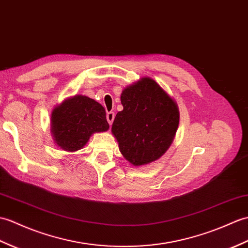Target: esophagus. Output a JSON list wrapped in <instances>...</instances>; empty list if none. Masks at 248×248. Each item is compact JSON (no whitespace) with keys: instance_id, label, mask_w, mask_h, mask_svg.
Returning <instances> with one entry per match:
<instances>
[{"instance_id":"34e87169","label":"esophagus","mask_w":248,"mask_h":248,"mask_svg":"<svg viewBox=\"0 0 248 248\" xmlns=\"http://www.w3.org/2000/svg\"><path fill=\"white\" fill-rule=\"evenodd\" d=\"M114 118H115V114H114V112H108V114H107L108 123L110 124H113V120H114Z\"/></svg>"}]
</instances>
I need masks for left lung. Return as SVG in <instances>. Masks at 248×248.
Instances as JSON below:
<instances>
[{"label":"left lung","mask_w":248,"mask_h":248,"mask_svg":"<svg viewBox=\"0 0 248 248\" xmlns=\"http://www.w3.org/2000/svg\"><path fill=\"white\" fill-rule=\"evenodd\" d=\"M120 100L124 110L115 116L112 133L124 157L133 166L158 159L171 146L180 123L176 102L149 77L126 86Z\"/></svg>","instance_id":"left-lung-1"}]
</instances>
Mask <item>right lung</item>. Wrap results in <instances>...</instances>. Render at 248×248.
I'll use <instances>...</instances> for the list:
<instances>
[{
	"mask_svg": "<svg viewBox=\"0 0 248 248\" xmlns=\"http://www.w3.org/2000/svg\"><path fill=\"white\" fill-rule=\"evenodd\" d=\"M50 131L61 149L74 152L83 148L92 134L110 128L106 110L88 96L67 98L51 112Z\"/></svg>",
	"mask_w": 248,
	"mask_h": 248,
	"instance_id": "1",
	"label": "right lung"
}]
</instances>
